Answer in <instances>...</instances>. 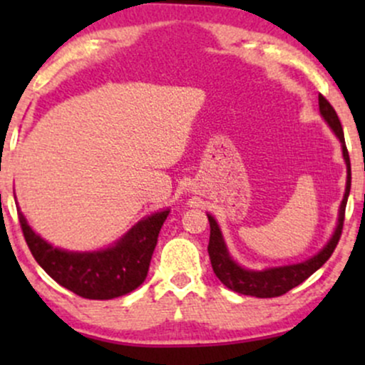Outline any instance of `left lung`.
Here are the masks:
<instances>
[{"instance_id":"1","label":"left lung","mask_w":365,"mask_h":365,"mask_svg":"<svg viewBox=\"0 0 365 365\" xmlns=\"http://www.w3.org/2000/svg\"><path fill=\"white\" fill-rule=\"evenodd\" d=\"M319 111L322 118H324L326 123L329 125V128L333 130L334 135L338 137V140H340L343 159H345V165H346L345 194H343L340 211H338V223H336V228H334L333 235H331L328 244L322 247L316 255L309 257L307 261L288 264V266L266 267V269L255 271V269H247V267L240 266V264L230 255L228 247L225 244L223 233H221L220 230V225H217L215 217L207 215L209 226H211V235H209V245H207L209 259H211V266H212V271H215V274L220 278V282L223 283L226 288H230V290L242 293V295L257 297V299L279 297L283 295V293L290 292L292 288L299 287V284L305 282L309 276L316 273L322 264L331 257V254L334 252V249H336L338 240H340L341 237L343 220H345V207H346V200H349L350 185H351L350 158H349V150H346V145H345V135H343L340 118H338L336 111L333 110V106L328 103V99L321 94H319Z\"/></svg>"}]
</instances>
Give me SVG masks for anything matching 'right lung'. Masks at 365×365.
<instances>
[{"label": "right lung", "mask_w": 365, "mask_h": 365, "mask_svg": "<svg viewBox=\"0 0 365 365\" xmlns=\"http://www.w3.org/2000/svg\"><path fill=\"white\" fill-rule=\"evenodd\" d=\"M19 211L20 226L29 249L41 267L56 283L83 299L110 300L127 295L144 283L159 230L170 209L142 217L120 240L101 250L72 252L41 238Z\"/></svg>", "instance_id": "obj_1"}]
</instances>
